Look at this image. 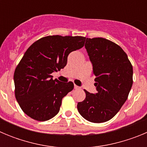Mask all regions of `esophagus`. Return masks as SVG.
I'll list each match as a JSON object with an SVG mask.
<instances>
[{"label":"esophagus","mask_w":147,"mask_h":147,"mask_svg":"<svg viewBox=\"0 0 147 147\" xmlns=\"http://www.w3.org/2000/svg\"><path fill=\"white\" fill-rule=\"evenodd\" d=\"M74 89H76V90L80 89V87L77 86V85H74Z\"/></svg>","instance_id":"esophagus-1"}]
</instances>
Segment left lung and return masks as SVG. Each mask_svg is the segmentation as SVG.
<instances>
[{"instance_id":"obj_1","label":"left lung","mask_w":147,"mask_h":147,"mask_svg":"<svg viewBox=\"0 0 147 147\" xmlns=\"http://www.w3.org/2000/svg\"><path fill=\"white\" fill-rule=\"evenodd\" d=\"M85 47L96 76L95 94L84 90L85 100L77 109L84 119L93 123L107 121L123 106L132 85V66L127 55L115 42L102 38H87Z\"/></svg>"}]
</instances>
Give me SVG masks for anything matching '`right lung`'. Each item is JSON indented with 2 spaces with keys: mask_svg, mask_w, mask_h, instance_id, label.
<instances>
[{
  "mask_svg": "<svg viewBox=\"0 0 147 147\" xmlns=\"http://www.w3.org/2000/svg\"><path fill=\"white\" fill-rule=\"evenodd\" d=\"M85 41L81 36L53 35L27 49L14 74L15 97L27 115L45 121L59 113L62 98L74 89V83L53 80L51 74L64 68L68 54L82 48Z\"/></svg>",
  "mask_w": 147,
  "mask_h": 147,
  "instance_id": "obj_1",
  "label": "right lung"
}]
</instances>
